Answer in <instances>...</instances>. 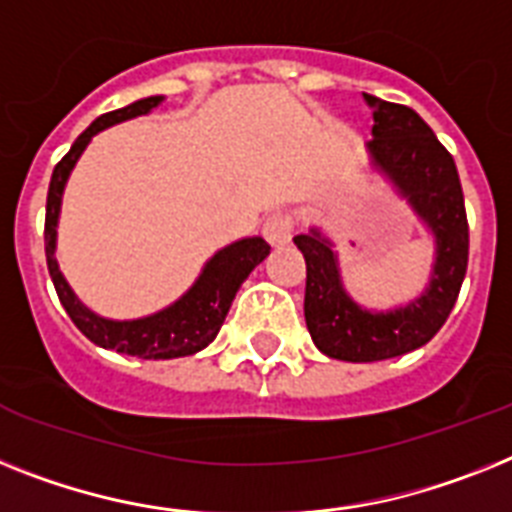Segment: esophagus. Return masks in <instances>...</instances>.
I'll use <instances>...</instances> for the list:
<instances>
[{
    "mask_svg": "<svg viewBox=\"0 0 512 512\" xmlns=\"http://www.w3.org/2000/svg\"><path fill=\"white\" fill-rule=\"evenodd\" d=\"M295 230V219L290 211H272L264 222V238L272 243V246H285L290 243Z\"/></svg>",
    "mask_w": 512,
    "mask_h": 512,
    "instance_id": "obj_1",
    "label": "esophagus"
}]
</instances>
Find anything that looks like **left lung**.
I'll use <instances>...</instances> for the list:
<instances>
[{"instance_id":"8db88e82","label":"left lung","mask_w":512,"mask_h":512,"mask_svg":"<svg viewBox=\"0 0 512 512\" xmlns=\"http://www.w3.org/2000/svg\"><path fill=\"white\" fill-rule=\"evenodd\" d=\"M374 109V162L398 183L437 238L432 285L411 306L369 314L340 285L335 253L316 230L295 235L306 259V327L324 356L371 363L403 356L437 335L458 301L468 269V217L453 154L411 107L366 94Z\"/></svg>"}]
</instances>
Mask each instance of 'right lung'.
<instances>
[{"label": "right lung", "instance_id": "right-lung-1", "mask_svg": "<svg viewBox=\"0 0 512 512\" xmlns=\"http://www.w3.org/2000/svg\"><path fill=\"white\" fill-rule=\"evenodd\" d=\"M159 96H149L130 104L125 109H114V112L101 114L88 125L83 133L75 138L62 159L57 162L52 172V183L46 193V219H44V248H46V266L52 274L54 290L59 295V303L65 306L67 316L73 319L75 327L83 332L91 342L101 345L107 350L117 353H128V356L149 358V361H162V358H180L193 356L198 350H204L214 337L219 327L225 322L227 311L232 306V298L246 282L253 266L261 264L269 253V243L261 238L238 240L232 246L222 248L214 259L206 264L204 274L198 282L183 295L175 306L164 308L159 314L138 319V322H109L101 316L91 314L86 306L73 295L67 287L65 277L59 272L57 261H54V235H57V217H59V201H62V188L67 183V175L78 162V156L88 146L99 130L109 128L114 122L128 120L135 114H146L159 104Z\"/></svg>", "mask_w": 512, "mask_h": 512}]
</instances>
